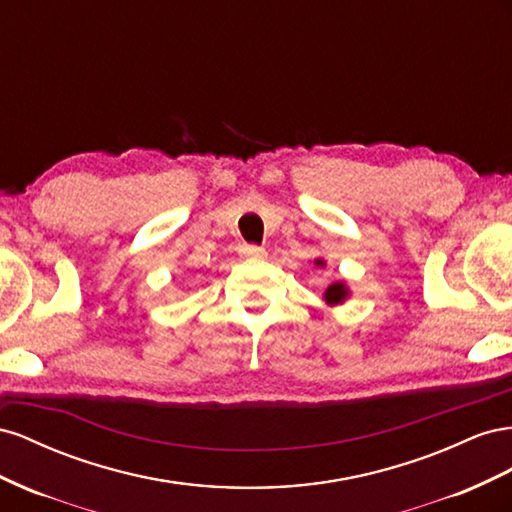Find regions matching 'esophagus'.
Wrapping results in <instances>:
<instances>
[{
	"label": "esophagus",
	"mask_w": 512,
	"mask_h": 512,
	"mask_svg": "<svg viewBox=\"0 0 512 512\" xmlns=\"http://www.w3.org/2000/svg\"><path fill=\"white\" fill-rule=\"evenodd\" d=\"M242 253H244L246 257H266V248H261V246H257V244H244Z\"/></svg>",
	"instance_id": "1"
}]
</instances>
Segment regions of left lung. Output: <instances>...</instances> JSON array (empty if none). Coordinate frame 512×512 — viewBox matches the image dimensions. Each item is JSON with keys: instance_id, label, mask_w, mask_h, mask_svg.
I'll return each mask as SVG.
<instances>
[{"instance_id": "8db88e82", "label": "left lung", "mask_w": 512, "mask_h": 512, "mask_svg": "<svg viewBox=\"0 0 512 512\" xmlns=\"http://www.w3.org/2000/svg\"><path fill=\"white\" fill-rule=\"evenodd\" d=\"M315 264H317V266H324V261L315 259ZM347 296H349V291H347L345 283H332V285L326 289L324 300H326L328 304H341Z\"/></svg>"}]
</instances>
